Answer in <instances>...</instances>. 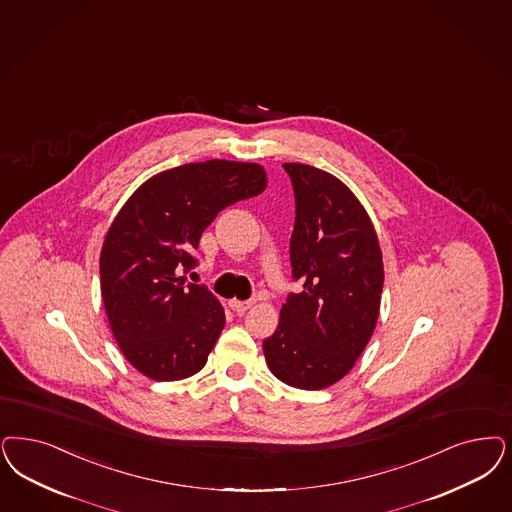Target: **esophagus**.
I'll return each instance as SVG.
<instances>
[{"label":"esophagus","instance_id":"1","mask_svg":"<svg viewBox=\"0 0 512 512\" xmlns=\"http://www.w3.org/2000/svg\"><path fill=\"white\" fill-rule=\"evenodd\" d=\"M251 300H236L232 299L229 302L230 308L236 312V314H244V312H247L249 308H251Z\"/></svg>","mask_w":512,"mask_h":512}]
</instances>
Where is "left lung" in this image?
Listing matches in <instances>:
<instances>
[{"label": "left lung", "mask_w": 512, "mask_h": 512, "mask_svg": "<svg viewBox=\"0 0 512 512\" xmlns=\"http://www.w3.org/2000/svg\"><path fill=\"white\" fill-rule=\"evenodd\" d=\"M297 217L291 234L293 278L274 335L263 342L266 365L283 384L329 388L352 371L369 344L384 287V263L371 217L338 177L285 162Z\"/></svg>", "instance_id": "left-lung-1"}]
</instances>
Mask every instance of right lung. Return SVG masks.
I'll use <instances>...</instances> for the list:
<instances>
[{"mask_svg":"<svg viewBox=\"0 0 512 512\" xmlns=\"http://www.w3.org/2000/svg\"><path fill=\"white\" fill-rule=\"evenodd\" d=\"M255 162L206 160L149 177L107 229L100 289L128 363L157 382L200 371L225 327L221 302L179 276L215 215L266 189Z\"/></svg>","mask_w":512,"mask_h":512,"instance_id":"add662e5","label":"right lung"}]
</instances>
